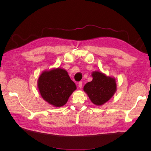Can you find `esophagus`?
Returning <instances> with one entry per match:
<instances>
[{
    "instance_id": "esophagus-1",
    "label": "esophagus",
    "mask_w": 151,
    "mask_h": 151,
    "mask_svg": "<svg viewBox=\"0 0 151 151\" xmlns=\"http://www.w3.org/2000/svg\"><path fill=\"white\" fill-rule=\"evenodd\" d=\"M82 86H83V83L82 82H79V83H78V86L79 88H82Z\"/></svg>"
}]
</instances>
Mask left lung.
Returning <instances> with one entry per match:
<instances>
[{"instance_id": "1", "label": "left lung", "mask_w": 151, "mask_h": 151, "mask_svg": "<svg viewBox=\"0 0 151 151\" xmlns=\"http://www.w3.org/2000/svg\"><path fill=\"white\" fill-rule=\"evenodd\" d=\"M93 80L85 84L84 92L93 104L101 106L108 102L116 91V79L99 71H94Z\"/></svg>"}]
</instances>
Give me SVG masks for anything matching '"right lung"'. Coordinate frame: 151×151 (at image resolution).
<instances>
[{
    "label": "right lung",
    "mask_w": 151,
    "mask_h": 151,
    "mask_svg": "<svg viewBox=\"0 0 151 151\" xmlns=\"http://www.w3.org/2000/svg\"><path fill=\"white\" fill-rule=\"evenodd\" d=\"M38 88L42 98L55 107L65 104L77 89L68 72L59 67L44 70L38 79Z\"/></svg>",
    "instance_id": "obj_1"
}]
</instances>
